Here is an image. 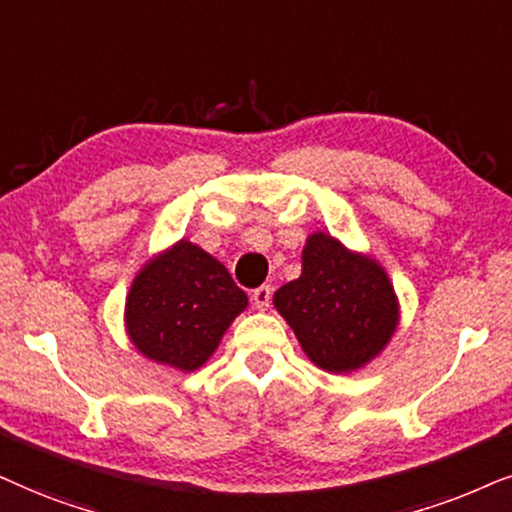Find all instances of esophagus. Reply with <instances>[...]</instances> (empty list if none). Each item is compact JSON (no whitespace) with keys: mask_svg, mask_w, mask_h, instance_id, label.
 <instances>
[{"mask_svg":"<svg viewBox=\"0 0 512 512\" xmlns=\"http://www.w3.org/2000/svg\"><path fill=\"white\" fill-rule=\"evenodd\" d=\"M252 304H255V309L267 311L271 304V285H260V288L252 290Z\"/></svg>","mask_w":512,"mask_h":512,"instance_id":"1","label":"esophagus"}]
</instances>
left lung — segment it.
<instances>
[{"label":"left lung","mask_w":512,"mask_h":512,"mask_svg":"<svg viewBox=\"0 0 512 512\" xmlns=\"http://www.w3.org/2000/svg\"><path fill=\"white\" fill-rule=\"evenodd\" d=\"M306 356L327 372H351L384 349L398 325V302L384 269L332 236H309L302 276L274 295Z\"/></svg>","instance_id":"left-lung-1"}]
</instances>
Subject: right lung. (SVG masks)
<instances>
[{
  "mask_svg": "<svg viewBox=\"0 0 512 512\" xmlns=\"http://www.w3.org/2000/svg\"><path fill=\"white\" fill-rule=\"evenodd\" d=\"M245 304V292L215 257L180 241L133 281L128 335L147 358L192 372L210 358Z\"/></svg>",
  "mask_w": 512,
  "mask_h": 512,
  "instance_id": "add662e5",
  "label": "right lung"
}]
</instances>
